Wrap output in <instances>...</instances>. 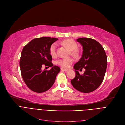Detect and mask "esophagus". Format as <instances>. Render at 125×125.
Segmentation results:
<instances>
[{
  "instance_id": "esophagus-1",
  "label": "esophagus",
  "mask_w": 125,
  "mask_h": 125,
  "mask_svg": "<svg viewBox=\"0 0 125 125\" xmlns=\"http://www.w3.org/2000/svg\"><path fill=\"white\" fill-rule=\"evenodd\" d=\"M61 70L62 71H68V69H62V68H61Z\"/></svg>"
}]
</instances>
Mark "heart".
<instances>
[{
	"mask_svg": "<svg viewBox=\"0 0 125 125\" xmlns=\"http://www.w3.org/2000/svg\"><path fill=\"white\" fill-rule=\"evenodd\" d=\"M62 44L71 50V54L73 56H77L79 54V51L77 48V44L76 41L72 39H67L61 42ZM49 53L51 56L54 57L56 55V44L55 43L52 44L49 49ZM73 59L72 58H61L56 61V64L60 67L64 68H68L73 63Z\"/></svg>",
	"mask_w": 125,
	"mask_h": 125,
	"instance_id": "obj_1",
	"label": "heart"
}]
</instances>
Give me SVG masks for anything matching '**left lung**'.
<instances>
[{"instance_id": "obj_1", "label": "left lung", "mask_w": 125, "mask_h": 125, "mask_svg": "<svg viewBox=\"0 0 125 125\" xmlns=\"http://www.w3.org/2000/svg\"><path fill=\"white\" fill-rule=\"evenodd\" d=\"M83 47L81 58L74 65L76 76L71 83L75 88L83 93H89L97 89L104 80L107 68L105 50L96 40L89 38L77 39ZM84 68L83 75L78 70Z\"/></svg>"}]
</instances>
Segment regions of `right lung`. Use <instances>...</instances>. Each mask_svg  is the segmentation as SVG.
<instances>
[{"mask_svg":"<svg viewBox=\"0 0 125 125\" xmlns=\"http://www.w3.org/2000/svg\"><path fill=\"white\" fill-rule=\"evenodd\" d=\"M57 40L49 37L35 38L22 50L20 61L21 75L27 87L34 92L42 93L49 89L60 71L59 67L53 66L49 53L51 45ZM44 65L52 69L42 71Z\"/></svg>","mask_w":125,"mask_h":125,"instance_id":"right-lung-1","label":"right lung"}]
</instances>
